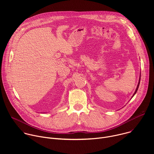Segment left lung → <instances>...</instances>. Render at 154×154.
Here are the masks:
<instances>
[{
  "instance_id": "1",
  "label": "left lung",
  "mask_w": 154,
  "mask_h": 154,
  "mask_svg": "<svg viewBox=\"0 0 154 154\" xmlns=\"http://www.w3.org/2000/svg\"><path fill=\"white\" fill-rule=\"evenodd\" d=\"M140 79H141V74H140V79H139V82H138V85H137V88H136V90H135V93H134V94H133V96H132V97H131V98H132L134 96V95L137 93V91H138V87H139V85H140Z\"/></svg>"
}]
</instances>
